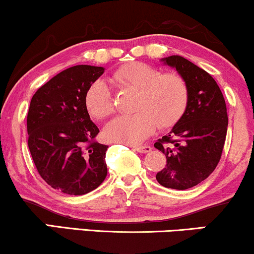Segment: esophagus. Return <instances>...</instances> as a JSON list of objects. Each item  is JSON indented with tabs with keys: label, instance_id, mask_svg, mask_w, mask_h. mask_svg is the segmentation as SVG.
Listing matches in <instances>:
<instances>
[{
	"label": "esophagus",
	"instance_id": "34e87169",
	"mask_svg": "<svg viewBox=\"0 0 254 254\" xmlns=\"http://www.w3.org/2000/svg\"><path fill=\"white\" fill-rule=\"evenodd\" d=\"M133 150H136L137 152H140V154H146V152L151 151V146L150 145H137V146H132Z\"/></svg>",
	"mask_w": 254,
	"mask_h": 254
}]
</instances>
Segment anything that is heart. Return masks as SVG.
<instances>
[{"label": "heart", "instance_id": "1", "mask_svg": "<svg viewBox=\"0 0 254 254\" xmlns=\"http://www.w3.org/2000/svg\"><path fill=\"white\" fill-rule=\"evenodd\" d=\"M122 88L136 91V114L118 116L106 124L104 136L111 142L137 144L154 132L156 127L168 129L186 114L189 104V87L181 75L163 71L143 63L122 66L114 74ZM85 105L92 117L103 119L114 114L111 88L98 79L87 88Z\"/></svg>", "mask_w": 254, "mask_h": 254}]
</instances>
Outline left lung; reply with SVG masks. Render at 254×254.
<instances>
[{"mask_svg": "<svg viewBox=\"0 0 254 254\" xmlns=\"http://www.w3.org/2000/svg\"><path fill=\"white\" fill-rule=\"evenodd\" d=\"M187 81L189 104L170 132L154 146L167 157L156 180L166 188H191L214 172L227 133V109L221 90L209 73L181 56L161 59Z\"/></svg>", "mask_w": 254, "mask_h": 254, "instance_id": "1", "label": "left lung"}]
</instances>
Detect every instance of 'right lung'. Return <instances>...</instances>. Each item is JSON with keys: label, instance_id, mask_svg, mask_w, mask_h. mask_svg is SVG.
Listing matches in <instances>:
<instances>
[{"label": "right lung", "instance_id": "add662e5", "mask_svg": "<svg viewBox=\"0 0 254 254\" xmlns=\"http://www.w3.org/2000/svg\"><path fill=\"white\" fill-rule=\"evenodd\" d=\"M104 71L99 66L69 67L40 87L30 100V155L40 176L65 194L90 193L108 175L109 146L93 140L99 129L85 105L87 88Z\"/></svg>", "mask_w": 254, "mask_h": 254}]
</instances>
